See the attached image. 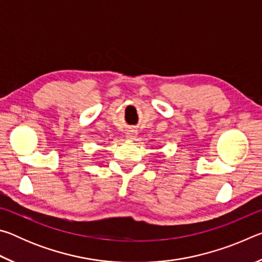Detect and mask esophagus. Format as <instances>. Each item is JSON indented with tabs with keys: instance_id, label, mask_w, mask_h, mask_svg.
Listing matches in <instances>:
<instances>
[{
	"instance_id": "34e87169",
	"label": "esophagus",
	"mask_w": 262,
	"mask_h": 262,
	"mask_svg": "<svg viewBox=\"0 0 262 262\" xmlns=\"http://www.w3.org/2000/svg\"><path fill=\"white\" fill-rule=\"evenodd\" d=\"M126 137H127L128 140H134L135 137H136V130H134V129L128 130V132L126 133Z\"/></svg>"
}]
</instances>
